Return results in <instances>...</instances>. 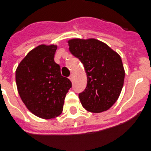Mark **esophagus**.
<instances>
[{
  "mask_svg": "<svg viewBox=\"0 0 151 151\" xmlns=\"http://www.w3.org/2000/svg\"><path fill=\"white\" fill-rule=\"evenodd\" d=\"M69 78L70 79V81H73V74H70V76L69 77Z\"/></svg>",
  "mask_w": 151,
  "mask_h": 151,
  "instance_id": "obj_1",
  "label": "esophagus"
}]
</instances>
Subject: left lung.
Instances as JSON below:
<instances>
[{"mask_svg": "<svg viewBox=\"0 0 151 151\" xmlns=\"http://www.w3.org/2000/svg\"><path fill=\"white\" fill-rule=\"evenodd\" d=\"M69 51L84 65L87 77L85 91L78 95L86 110L99 113L116 102L124 85V69L119 54L95 39H73Z\"/></svg>", "mask_w": 151, "mask_h": 151, "instance_id": "8db88e82", "label": "left lung"}]
</instances>
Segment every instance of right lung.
I'll return each instance as SVG.
<instances>
[{
    "label": "right lung",
    "instance_id": "right-lung-1",
    "mask_svg": "<svg viewBox=\"0 0 151 151\" xmlns=\"http://www.w3.org/2000/svg\"><path fill=\"white\" fill-rule=\"evenodd\" d=\"M56 45H40L31 50L16 69L18 94L36 116L52 119L62 112L66 94L72 87L54 61Z\"/></svg>",
    "mask_w": 151,
    "mask_h": 151
}]
</instances>
